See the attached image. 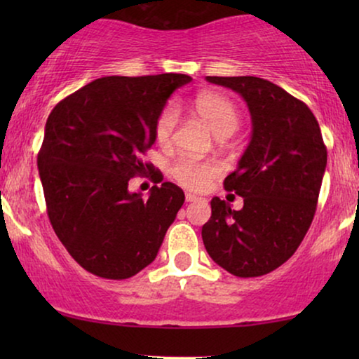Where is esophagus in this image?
I'll list each match as a JSON object with an SVG mask.
<instances>
[{
  "mask_svg": "<svg viewBox=\"0 0 359 359\" xmlns=\"http://www.w3.org/2000/svg\"><path fill=\"white\" fill-rule=\"evenodd\" d=\"M198 199H199V196L186 193V203H193V201H198Z\"/></svg>",
  "mask_w": 359,
  "mask_h": 359,
  "instance_id": "obj_1",
  "label": "esophagus"
}]
</instances>
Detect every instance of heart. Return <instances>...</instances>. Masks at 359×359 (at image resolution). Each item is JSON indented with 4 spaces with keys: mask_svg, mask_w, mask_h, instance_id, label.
<instances>
[{
    "mask_svg": "<svg viewBox=\"0 0 359 359\" xmlns=\"http://www.w3.org/2000/svg\"><path fill=\"white\" fill-rule=\"evenodd\" d=\"M194 111L219 139H227L240 127L238 107L230 97L220 93L205 91L196 96ZM180 122V111L175 104H166L155 117L154 135L160 147H168ZM219 165L214 161H198L180 158L171 166L170 173L175 181L188 189H203L209 180L219 175Z\"/></svg>",
    "mask_w": 359,
    "mask_h": 359,
    "instance_id": "b5f03b06",
    "label": "heart"
}]
</instances>
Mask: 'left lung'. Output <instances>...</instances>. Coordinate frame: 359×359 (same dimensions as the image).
I'll return each mask as SVG.
<instances>
[{
  "instance_id": "8db88e82",
  "label": "left lung",
  "mask_w": 359,
  "mask_h": 359,
  "mask_svg": "<svg viewBox=\"0 0 359 359\" xmlns=\"http://www.w3.org/2000/svg\"><path fill=\"white\" fill-rule=\"evenodd\" d=\"M247 102L252 139L224 188L243 198L235 210L212 198L203 225L209 257L238 278L274 271L292 257L316 215L327 166L320 127L306 102L257 76H205Z\"/></svg>"
}]
</instances>
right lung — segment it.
Segmentation results:
<instances>
[{"label": "right lung", "instance_id": "right-lung-1", "mask_svg": "<svg viewBox=\"0 0 359 359\" xmlns=\"http://www.w3.org/2000/svg\"><path fill=\"white\" fill-rule=\"evenodd\" d=\"M191 80L181 73L97 78L48 116L37 155L47 214L86 271L127 279L158 253L184 193L156 176L161 186H151L144 199L130 193L129 180L155 170L142 161L155 144V117Z\"/></svg>", "mask_w": 359, "mask_h": 359}]
</instances>
